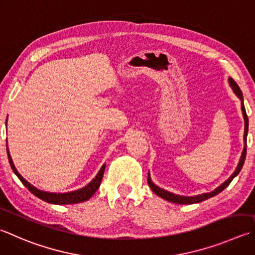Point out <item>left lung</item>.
Returning <instances> with one entry per match:
<instances>
[{
  "instance_id": "left-lung-1",
  "label": "left lung",
  "mask_w": 255,
  "mask_h": 255,
  "mask_svg": "<svg viewBox=\"0 0 255 255\" xmlns=\"http://www.w3.org/2000/svg\"><path fill=\"white\" fill-rule=\"evenodd\" d=\"M229 83L231 88H232V90L235 95L238 96V98L241 100V109H242V114H243V118H244V148H243V151H242V155H241V158L239 164L237 166V168H235L234 173L230 176V177L225 180L224 183H222L219 187H216L214 191H212L210 193H203L200 194V195H194V196H183V195H177V194H174V193H170L168 191H165V189L160 188L159 186H157L154 183H152V180L150 178V174L148 172V185H149V187L151 188V191L154 192L157 196H159L161 198H164V200L168 201V202H172L175 203V204H195V203H201L203 201L207 200V198H211L213 196L217 195V194L221 193L223 191L224 188H226L230 185V183L232 182L233 178L235 176H238V174L241 172V169L243 167V164H244V160H245V156H247V137H248V130H249V119H248V115L247 112H245V107H244V103H243V95H242V91H241L240 87L237 85V82H235L232 78H229Z\"/></svg>"
}]
</instances>
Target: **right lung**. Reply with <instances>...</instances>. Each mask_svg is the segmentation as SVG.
I'll list each match as a JSON object with an SVG mask.
<instances>
[{"mask_svg": "<svg viewBox=\"0 0 255 255\" xmlns=\"http://www.w3.org/2000/svg\"><path fill=\"white\" fill-rule=\"evenodd\" d=\"M7 122V119H6ZM7 157H8V161H10L11 168L14 174L17 176L18 179L21 180L22 184L29 189V191L35 195L36 197H39L40 200H42L44 202H48L50 204H58V205H66V204H77V203H81L88 201L89 198L94 195V194L97 192V189L99 188L101 180H103V176L105 173V168H106V164L101 166L100 170L98 174L96 175V177L91 180L89 184H87L85 187H82L80 189H77V191H72V192H67V193H51V192H44L41 191V189L34 187L33 185L30 184L27 180L22 177L21 174L17 172L14 164H13V160L11 158L10 152H8V148H7Z\"/></svg>", "mask_w": 255, "mask_h": 255, "instance_id": "1", "label": "right lung"}]
</instances>
